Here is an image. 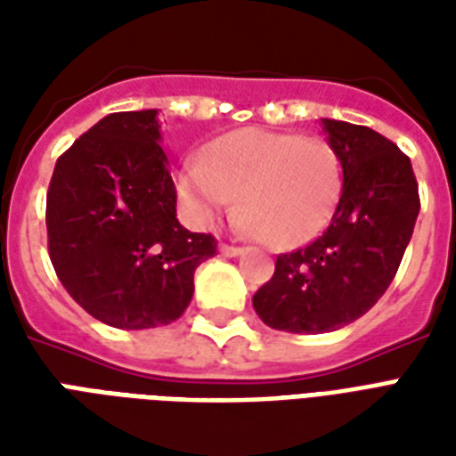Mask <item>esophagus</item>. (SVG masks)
Segmentation results:
<instances>
[{"label": "esophagus", "instance_id": "obj_1", "mask_svg": "<svg viewBox=\"0 0 456 456\" xmlns=\"http://www.w3.org/2000/svg\"><path fill=\"white\" fill-rule=\"evenodd\" d=\"M219 254L232 258V256H239V254H241V248L232 247V244H219Z\"/></svg>", "mask_w": 456, "mask_h": 456}]
</instances>
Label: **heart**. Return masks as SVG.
<instances>
[{"label":"heart","mask_w":456,"mask_h":456,"mask_svg":"<svg viewBox=\"0 0 456 456\" xmlns=\"http://www.w3.org/2000/svg\"><path fill=\"white\" fill-rule=\"evenodd\" d=\"M342 156L325 139L266 129L229 131L180 173L183 205L200 224L234 208L254 237L278 251L310 244L335 217Z\"/></svg>","instance_id":"b5f03b06"}]
</instances>
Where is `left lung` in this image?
<instances>
[{
    "instance_id": "left-lung-1",
    "label": "left lung",
    "mask_w": 456,
    "mask_h": 456,
    "mask_svg": "<svg viewBox=\"0 0 456 456\" xmlns=\"http://www.w3.org/2000/svg\"><path fill=\"white\" fill-rule=\"evenodd\" d=\"M342 156L344 190L322 237L276 258L254 296L273 330L322 335L359 320L391 286L420 212L411 159L379 131L322 119Z\"/></svg>"
}]
</instances>
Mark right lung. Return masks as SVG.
<instances>
[{
	"instance_id": "1",
	"label": "right lung",
	"mask_w": 456,
	"mask_h": 456,
	"mask_svg": "<svg viewBox=\"0 0 456 456\" xmlns=\"http://www.w3.org/2000/svg\"><path fill=\"white\" fill-rule=\"evenodd\" d=\"M156 110L114 112L58 159L45 198L48 254L85 313L119 330L175 322L212 234L175 219V185Z\"/></svg>"
}]
</instances>
